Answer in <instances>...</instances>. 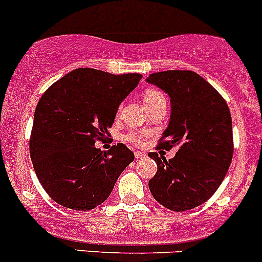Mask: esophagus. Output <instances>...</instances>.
Masks as SVG:
<instances>
[{
	"mask_svg": "<svg viewBox=\"0 0 262 262\" xmlns=\"http://www.w3.org/2000/svg\"><path fill=\"white\" fill-rule=\"evenodd\" d=\"M145 156H146V154L142 152V151H135V158L142 159V158H145Z\"/></svg>",
	"mask_w": 262,
	"mask_h": 262,
	"instance_id": "1",
	"label": "esophagus"
}]
</instances>
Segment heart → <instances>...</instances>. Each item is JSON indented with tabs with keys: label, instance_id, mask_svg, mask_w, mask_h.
I'll return each instance as SVG.
<instances>
[{
	"label": "heart",
	"instance_id": "b5f03b06",
	"mask_svg": "<svg viewBox=\"0 0 262 262\" xmlns=\"http://www.w3.org/2000/svg\"><path fill=\"white\" fill-rule=\"evenodd\" d=\"M161 97H164L161 92H159L156 90H147L144 93V101H145V103L147 104V103H151V102L156 101V99L161 98ZM147 136H149V134H146V132L131 131L126 135L125 139H126V141H128L132 145H136V146H142V145H145V142H146Z\"/></svg>",
	"mask_w": 262,
	"mask_h": 262
}]
</instances>
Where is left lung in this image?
I'll use <instances>...</instances> for the list:
<instances>
[{"label": "left lung", "instance_id": "1", "mask_svg": "<svg viewBox=\"0 0 262 262\" xmlns=\"http://www.w3.org/2000/svg\"><path fill=\"white\" fill-rule=\"evenodd\" d=\"M147 83L169 94L171 115L158 149L178 147L172 159L150 152L158 171L150 179L154 198L183 212L208 201L227 174L233 155L232 118L223 97L191 71L152 73Z\"/></svg>", "mask_w": 262, "mask_h": 262}]
</instances>
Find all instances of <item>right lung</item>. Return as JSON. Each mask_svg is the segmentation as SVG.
Returning <instances> with one entry per match:
<instances>
[{
  "mask_svg": "<svg viewBox=\"0 0 262 262\" xmlns=\"http://www.w3.org/2000/svg\"><path fill=\"white\" fill-rule=\"evenodd\" d=\"M141 78L78 68L42 94L34 115L30 156L40 184L56 203L74 211L96 208L134 161L126 145H113L106 152L94 144L110 134L118 106Z\"/></svg>",
  "mask_w": 262,
  "mask_h": 262,
  "instance_id": "obj_1",
  "label": "right lung"
}]
</instances>
